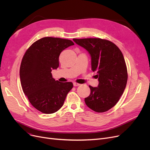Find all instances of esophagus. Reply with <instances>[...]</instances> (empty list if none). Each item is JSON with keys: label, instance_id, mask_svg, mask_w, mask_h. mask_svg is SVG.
I'll return each instance as SVG.
<instances>
[{"label": "esophagus", "instance_id": "34e87169", "mask_svg": "<svg viewBox=\"0 0 150 150\" xmlns=\"http://www.w3.org/2000/svg\"><path fill=\"white\" fill-rule=\"evenodd\" d=\"M80 84H79V83H74V86H80Z\"/></svg>", "mask_w": 150, "mask_h": 150}]
</instances>
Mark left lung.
Returning a JSON list of instances; mask_svg holds the SVG:
<instances>
[{
    "mask_svg": "<svg viewBox=\"0 0 150 150\" xmlns=\"http://www.w3.org/2000/svg\"><path fill=\"white\" fill-rule=\"evenodd\" d=\"M91 57V67L97 72L98 87L89 86L91 93L86 105L97 112H104L114 107L123 94L128 80L123 55L115 44L100 38L73 39Z\"/></svg>",
    "mask_w": 150,
    "mask_h": 150,
    "instance_id": "8db88e82",
    "label": "left lung"
}]
</instances>
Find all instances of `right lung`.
Here are the masks:
<instances>
[{
	"label": "right lung",
	"mask_w": 150,
	"mask_h": 150,
	"mask_svg": "<svg viewBox=\"0 0 150 150\" xmlns=\"http://www.w3.org/2000/svg\"><path fill=\"white\" fill-rule=\"evenodd\" d=\"M74 43L69 39L45 37L27 49L20 67V80L23 93L30 103L40 112L52 114L62 106L72 82L55 81L52 70L59 67L62 50Z\"/></svg>",
	"instance_id": "right-lung-1"
}]
</instances>
